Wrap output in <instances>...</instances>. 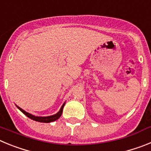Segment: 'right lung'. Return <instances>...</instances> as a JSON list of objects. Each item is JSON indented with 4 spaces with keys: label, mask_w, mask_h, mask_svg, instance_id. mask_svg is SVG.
I'll use <instances>...</instances> for the list:
<instances>
[{
    "label": "right lung",
    "mask_w": 151,
    "mask_h": 151,
    "mask_svg": "<svg viewBox=\"0 0 151 151\" xmlns=\"http://www.w3.org/2000/svg\"><path fill=\"white\" fill-rule=\"evenodd\" d=\"M64 105H65V103H64L62 105V106H61V108H60V110H59V112H58V113H56V114H54V115H53V116H35L32 115V114H30V113L26 112L25 110H23L22 109H21L20 107H19L18 106H17L18 107L19 110H20L21 112H22V113H23L26 116H28L29 118H30L31 119H33V120L37 121V122H45V123H48V122H54V121L57 120V119H58L61 116V115H62V113H63V110Z\"/></svg>",
    "instance_id": "right-lung-1"
}]
</instances>
